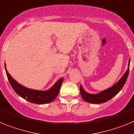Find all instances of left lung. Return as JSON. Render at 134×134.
Here are the masks:
<instances>
[{
	"label": "left lung",
	"instance_id": "8db88e82",
	"mask_svg": "<svg viewBox=\"0 0 134 134\" xmlns=\"http://www.w3.org/2000/svg\"><path fill=\"white\" fill-rule=\"evenodd\" d=\"M130 59L129 60L128 69L125 73V74L122 76L120 80H119L118 82L116 83L111 88H108V89L105 90L98 94H91L85 92L81 86H80V94H81V97L83 98V99L86 102L93 103V104L103 103V102H107L109 100L111 99L117 94H118L119 92L121 90V88H123L126 82L127 77H128L129 71H130Z\"/></svg>",
	"mask_w": 134,
	"mask_h": 134
}]
</instances>
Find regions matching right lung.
Instances as JSON below:
<instances>
[{"label": "right lung", "instance_id": "obj_1", "mask_svg": "<svg viewBox=\"0 0 134 134\" xmlns=\"http://www.w3.org/2000/svg\"><path fill=\"white\" fill-rule=\"evenodd\" d=\"M4 67H5L6 74H7L9 83L12 86L13 89L14 90V91L26 100L38 104H47V103L53 102L59 94L60 86L63 81V78L58 80L51 89L48 90L46 91L36 90L27 88L19 84L8 73L5 65H4Z\"/></svg>", "mask_w": 134, "mask_h": 134}]
</instances>
